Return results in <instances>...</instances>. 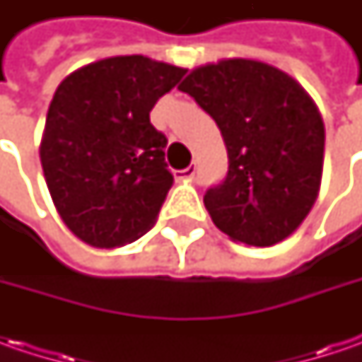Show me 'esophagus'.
<instances>
[{
    "mask_svg": "<svg viewBox=\"0 0 362 362\" xmlns=\"http://www.w3.org/2000/svg\"><path fill=\"white\" fill-rule=\"evenodd\" d=\"M195 173H197V167H195V165H189L187 169L179 171V173H177V177H179V179H193V177H195Z\"/></svg>",
    "mask_w": 362,
    "mask_h": 362,
    "instance_id": "esophagus-1",
    "label": "esophagus"
}]
</instances>
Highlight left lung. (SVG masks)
<instances>
[{
	"mask_svg": "<svg viewBox=\"0 0 362 362\" xmlns=\"http://www.w3.org/2000/svg\"><path fill=\"white\" fill-rule=\"evenodd\" d=\"M179 90L216 120L228 175L203 203L233 242L266 247L298 230L318 197L325 122L308 92L270 64L230 58L191 70Z\"/></svg>",
	"mask_w": 362,
	"mask_h": 362,
	"instance_id": "1",
	"label": "left lung"
}]
</instances>
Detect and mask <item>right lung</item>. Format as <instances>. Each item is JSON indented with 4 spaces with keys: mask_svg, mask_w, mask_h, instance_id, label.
Instances as JSON below:
<instances>
[{
    "mask_svg": "<svg viewBox=\"0 0 362 362\" xmlns=\"http://www.w3.org/2000/svg\"><path fill=\"white\" fill-rule=\"evenodd\" d=\"M185 72L145 56H115L60 82L40 160L52 202L82 242L119 247L153 228L173 175L167 136L148 112Z\"/></svg>",
    "mask_w": 362,
    "mask_h": 362,
    "instance_id": "add662e5",
    "label": "right lung"
}]
</instances>
